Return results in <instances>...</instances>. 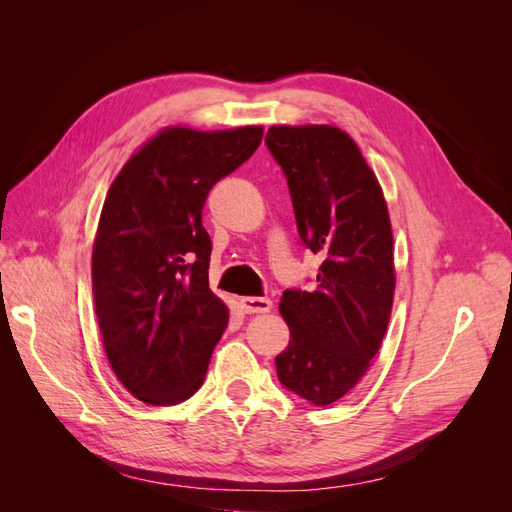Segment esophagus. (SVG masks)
<instances>
[{
    "label": "esophagus",
    "instance_id": "1",
    "mask_svg": "<svg viewBox=\"0 0 512 512\" xmlns=\"http://www.w3.org/2000/svg\"><path fill=\"white\" fill-rule=\"evenodd\" d=\"M241 307L245 314H267L273 307V303L271 299H265V297H243Z\"/></svg>",
    "mask_w": 512,
    "mask_h": 512
}]
</instances>
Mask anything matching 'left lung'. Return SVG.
I'll list each match as a JSON object with an SVG mask.
<instances>
[{
	"instance_id": "1",
	"label": "left lung",
	"mask_w": 512,
	"mask_h": 512,
	"mask_svg": "<svg viewBox=\"0 0 512 512\" xmlns=\"http://www.w3.org/2000/svg\"><path fill=\"white\" fill-rule=\"evenodd\" d=\"M265 143L288 181L303 245L324 258L312 292L282 294L290 344L275 359L277 378L314 406H329L365 376L391 318L389 209L346 132L273 126Z\"/></svg>"
}]
</instances>
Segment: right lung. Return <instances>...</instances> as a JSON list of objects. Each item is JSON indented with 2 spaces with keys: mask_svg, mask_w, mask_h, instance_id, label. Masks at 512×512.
I'll return each mask as SVG.
<instances>
[{
  "mask_svg": "<svg viewBox=\"0 0 512 512\" xmlns=\"http://www.w3.org/2000/svg\"><path fill=\"white\" fill-rule=\"evenodd\" d=\"M262 128H166L106 194L94 243V301L115 376L145 404L175 406L203 386L228 309L209 290L203 207L252 158Z\"/></svg>",
  "mask_w": 512,
  "mask_h": 512,
  "instance_id": "right-lung-1",
  "label": "right lung"
}]
</instances>
